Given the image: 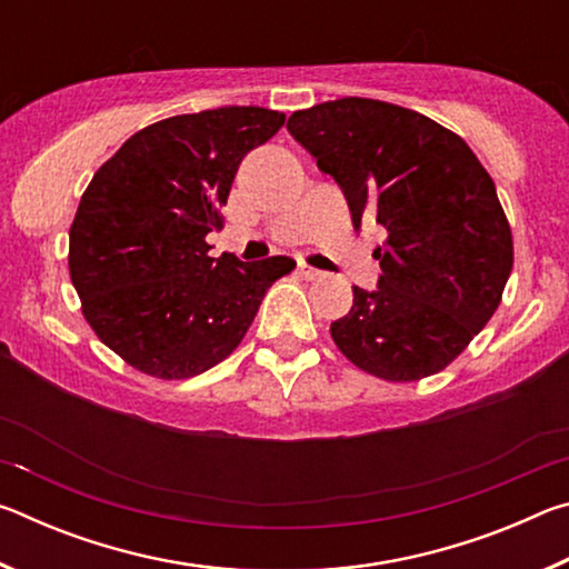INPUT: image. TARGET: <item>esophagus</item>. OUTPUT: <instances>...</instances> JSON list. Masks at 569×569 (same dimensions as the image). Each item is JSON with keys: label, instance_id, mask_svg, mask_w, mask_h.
<instances>
[{"label": "esophagus", "instance_id": "1", "mask_svg": "<svg viewBox=\"0 0 569 569\" xmlns=\"http://www.w3.org/2000/svg\"><path fill=\"white\" fill-rule=\"evenodd\" d=\"M298 276L306 278V281H316V278H321V271H319V268L308 266V263H298Z\"/></svg>", "mask_w": 569, "mask_h": 569}]
</instances>
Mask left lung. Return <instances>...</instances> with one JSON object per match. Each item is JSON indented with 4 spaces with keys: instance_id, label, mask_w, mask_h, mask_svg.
<instances>
[{
    "instance_id": "obj_1",
    "label": "left lung",
    "mask_w": 569,
    "mask_h": 569,
    "mask_svg": "<svg viewBox=\"0 0 569 569\" xmlns=\"http://www.w3.org/2000/svg\"><path fill=\"white\" fill-rule=\"evenodd\" d=\"M288 132L339 182L353 228L377 218L373 291L331 323L341 353L383 381L449 366L492 319L512 273V230L475 152L427 114L341 98L298 110Z\"/></svg>"
}]
</instances>
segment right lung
<instances>
[{
    "label": "right lung",
    "mask_w": 569,
    "mask_h": 569,
    "mask_svg": "<svg viewBox=\"0 0 569 569\" xmlns=\"http://www.w3.org/2000/svg\"><path fill=\"white\" fill-rule=\"evenodd\" d=\"M286 122L266 108H218L134 132L84 190L70 228V276L104 346L156 379H190L233 353L268 288L296 261L208 256L240 160Z\"/></svg>",
    "instance_id": "1"
}]
</instances>
